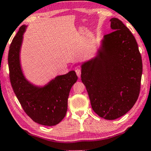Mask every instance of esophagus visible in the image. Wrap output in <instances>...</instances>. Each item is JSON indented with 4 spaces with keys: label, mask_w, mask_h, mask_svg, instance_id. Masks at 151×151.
I'll return each instance as SVG.
<instances>
[{
    "label": "esophagus",
    "mask_w": 151,
    "mask_h": 151,
    "mask_svg": "<svg viewBox=\"0 0 151 151\" xmlns=\"http://www.w3.org/2000/svg\"><path fill=\"white\" fill-rule=\"evenodd\" d=\"M76 73H77V75L78 76L79 78H80V77H81V69H80V68H77L75 70Z\"/></svg>",
    "instance_id": "esophagus-1"
}]
</instances>
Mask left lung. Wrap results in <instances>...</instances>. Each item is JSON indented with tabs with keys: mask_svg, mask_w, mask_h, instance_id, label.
I'll return each instance as SVG.
<instances>
[{
	"mask_svg": "<svg viewBox=\"0 0 151 151\" xmlns=\"http://www.w3.org/2000/svg\"><path fill=\"white\" fill-rule=\"evenodd\" d=\"M110 22L112 33L104 36L95 55L80 65L93 110L106 120L117 119L133 107L142 74L134 36L120 19Z\"/></svg>",
	"mask_w": 151,
	"mask_h": 151,
	"instance_id": "8db88e82",
	"label": "left lung"
}]
</instances>
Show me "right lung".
I'll return each instance as SVG.
<instances>
[{"label":"right lung","mask_w":151,"mask_h":151,"mask_svg":"<svg viewBox=\"0 0 151 151\" xmlns=\"http://www.w3.org/2000/svg\"><path fill=\"white\" fill-rule=\"evenodd\" d=\"M27 25H23L12 40L8 57L10 81L24 111L34 122L43 126H55L66 115L68 98L77 77L74 70L58 75L43 85L29 81L22 71L20 52Z\"/></svg>","instance_id":"add662e5"}]
</instances>
